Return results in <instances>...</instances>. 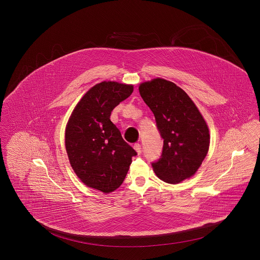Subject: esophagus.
Segmentation results:
<instances>
[{"mask_svg":"<svg viewBox=\"0 0 260 260\" xmlns=\"http://www.w3.org/2000/svg\"><path fill=\"white\" fill-rule=\"evenodd\" d=\"M134 148H135V150L137 152V154H138V155H140V154H141L142 150H141V145H140L139 143H136V144H135V146H134Z\"/></svg>","mask_w":260,"mask_h":260,"instance_id":"obj_1","label":"esophagus"}]
</instances>
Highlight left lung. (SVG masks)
I'll list each match as a JSON object with an SVG mask.
<instances>
[{"mask_svg":"<svg viewBox=\"0 0 260 260\" xmlns=\"http://www.w3.org/2000/svg\"><path fill=\"white\" fill-rule=\"evenodd\" d=\"M139 93L164 139L160 159L151 162L154 172L172 184L191 177L210 146L209 128L198 108L182 88L160 78L141 84Z\"/></svg>","mask_w":260,"mask_h":260,"instance_id":"8db88e82","label":"left lung"}]
</instances>
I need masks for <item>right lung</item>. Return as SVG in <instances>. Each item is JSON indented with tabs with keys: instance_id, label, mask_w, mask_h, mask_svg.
Here are the masks:
<instances>
[{
	"instance_id": "right-lung-1",
	"label": "right lung",
	"mask_w": 260,
	"mask_h": 260,
	"mask_svg": "<svg viewBox=\"0 0 260 260\" xmlns=\"http://www.w3.org/2000/svg\"><path fill=\"white\" fill-rule=\"evenodd\" d=\"M133 91V86L117 82L95 85L77 104L66 126L65 146L75 173L103 193L121 186L137 155L110 120L113 109Z\"/></svg>"
}]
</instances>
